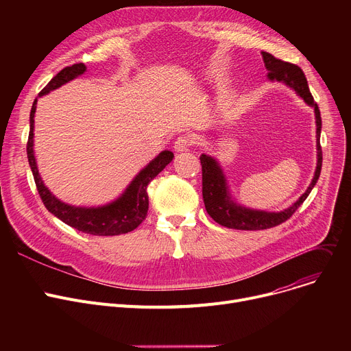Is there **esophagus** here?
<instances>
[{
	"label": "esophagus",
	"instance_id": "obj_1",
	"mask_svg": "<svg viewBox=\"0 0 351 351\" xmlns=\"http://www.w3.org/2000/svg\"><path fill=\"white\" fill-rule=\"evenodd\" d=\"M192 145H193V139H192L191 136L182 135V136H179V138L175 141L173 147H175L176 152H183V151H188Z\"/></svg>",
	"mask_w": 351,
	"mask_h": 351
}]
</instances>
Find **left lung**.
Returning <instances> with one entry per match:
<instances>
[{
    "instance_id": "1",
    "label": "left lung",
    "mask_w": 351,
    "mask_h": 351,
    "mask_svg": "<svg viewBox=\"0 0 351 351\" xmlns=\"http://www.w3.org/2000/svg\"><path fill=\"white\" fill-rule=\"evenodd\" d=\"M262 57L265 61V66L269 71L267 78L270 81H279L294 90L298 95L304 99V102L310 106L315 108L316 115V134H317V168L315 172L310 186L307 191L299 197V200L294 202L291 206L282 212H265V210H253L249 208H243L236 202L232 200L229 193V188L226 183V178L223 175L222 168L217 163V160L209 155L200 156L202 165V195H204L205 208L209 216L215 220L216 223L222 225L229 229H239V230H263L269 228H274L287 219L299 209V206L306 200L311 189L315 188L317 179L322 172V146H320V132H322V117L317 104L313 99L310 89L307 85V80L304 77V72L294 64L285 62L282 60L274 58L269 52H262Z\"/></svg>"
}]
</instances>
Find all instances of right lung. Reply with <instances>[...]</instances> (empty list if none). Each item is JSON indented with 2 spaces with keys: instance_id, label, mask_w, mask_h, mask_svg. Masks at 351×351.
Instances as JSON below:
<instances>
[{
  "instance_id": "add662e5",
  "label": "right lung",
  "mask_w": 351,
  "mask_h": 351,
  "mask_svg": "<svg viewBox=\"0 0 351 351\" xmlns=\"http://www.w3.org/2000/svg\"><path fill=\"white\" fill-rule=\"evenodd\" d=\"M85 71L86 66L82 62L64 68L47 84V86L40 92L38 98L72 81L73 78L82 75ZM38 98H35L29 114V135L27 142V155L34 175L36 191H38L43 204L45 205L48 212H51L53 216H57L68 226L88 234L115 236L136 229L145 220L147 215V208H149V197H147L146 188L149 185V182L165 169V166L172 162L173 154L171 151L160 152L152 162L145 166L131 182V185H129L125 189V192L117 200H114L112 204H108L99 208H77L66 205L48 191L38 173V168H36V162L34 156V115Z\"/></svg>"
}]
</instances>
